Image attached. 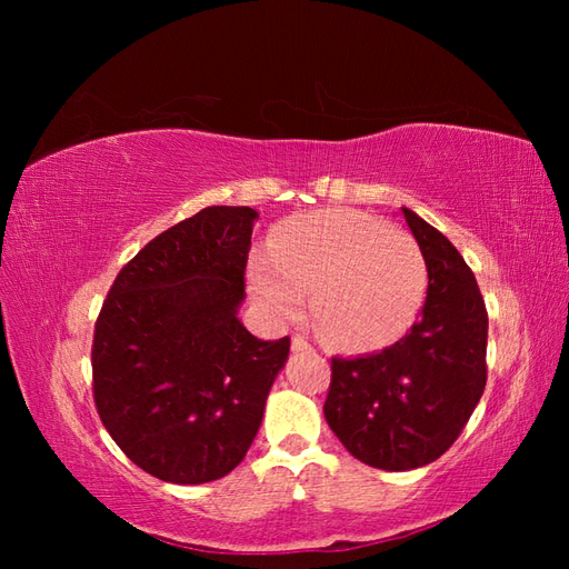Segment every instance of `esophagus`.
Returning a JSON list of instances; mask_svg holds the SVG:
<instances>
[{"label": "esophagus", "mask_w": 569, "mask_h": 569, "mask_svg": "<svg viewBox=\"0 0 569 569\" xmlns=\"http://www.w3.org/2000/svg\"><path fill=\"white\" fill-rule=\"evenodd\" d=\"M291 349H295V351H311L313 347H311V341H308L306 337L295 335V337H291Z\"/></svg>", "instance_id": "1"}]
</instances>
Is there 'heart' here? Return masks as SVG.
<instances>
[{
  "label": "heart",
  "instance_id": "heart-1",
  "mask_svg": "<svg viewBox=\"0 0 569 569\" xmlns=\"http://www.w3.org/2000/svg\"><path fill=\"white\" fill-rule=\"evenodd\" d=\"M256 299L280 318L311 291L318 330L341 349H380L408 332L427 297L420 244L385 220L325 209L284 220L253 266Z\"/></svg>",
  "mask_w": 569,
  "mask_h": 569
}]
</instances>
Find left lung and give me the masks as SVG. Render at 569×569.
Masks as SVG:
<instances>
[{"label":"left lung","mask_w":569,"mask_h":569,"mask_svg":"<svg viewBox=\"0 0 569 569\" xmlns=\"http://www.w3.org/2000/svg\"><path fill=\"white\" fill-rule=\"evenodd\" d=\"M427 261V299L391 347L332 358L325 420L353 458L416 470L451 449L487 387L489 316L470 266L437 228L403 209Z\"/></svg>","instance_id":"left-lung-1"}]
</instances>
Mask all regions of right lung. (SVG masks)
Wrapping results in <instances>:
<instances>
[{
    "instance_id": "right-lung-1",
    "label": "right lung",
    "mask_w": 569,
    "mask_h": 569,
    "mask_svg": "<svg viewBox=\"0 0 569 569\" xmlns=\"http://www.w3.org/2000/svg\"><path fill=\"white\" fill-rule=\"evenodd\" d=\"M258 213L209 206L128 261L94 322L92 393L137 468L203 485L244 460L289 337L256 339L237 320Z\"/></svg>"
}]
</instances>
